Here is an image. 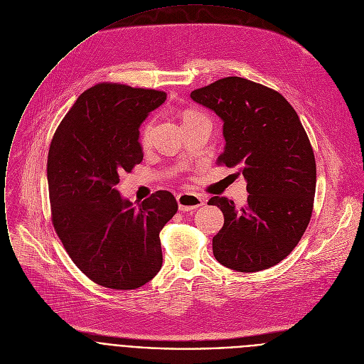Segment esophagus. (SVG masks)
<instances>
[{
	"label": "esophagus",
	"instance_id": "esophagus-1",
	"mask_svg": "<svg viewBox=\"0 0 364 364\" xmlns=\"http://www.w3.org/2000/svg\"><path fill=\"white\" fill-rule=\"evenodd\" d=\"M176 200H178V206H179L181 210H192V209L199 208L205 203V199L202 196L191 193V192L179 193Z\"/></svg>",
	"mask_w": 364,
	"mask_h": 364
}]
</instances>
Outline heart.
Masks as SVG:
<instances>
[{
  "instance_id": "1",
  "label": "heart",
  "mask_w": 364,
  "mask_h": 364,
  "mask_svg": "<svg viewBox=\"0 0 364 364\" xmlns=\"http://www.w3.org/2000/svg\"><path fill=\"white\" fill-rule=\"evenodd\" d=\"M193 116H198V114L193 113V112H188V113L185 114V120L189 119V117H193ZM152 130H154V123H152V122H148L146 124H144V127H143V130H141V141H143V143L149 141V139H151V136H152Z\"/></svg>"
}]
</instances>
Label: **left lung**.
I'll list each match as a JSON object with an SVG mask.
<instances>
[{"instance_id":"1","label":"left lung","mask_w":364,"mask_h":364,"mask_svg":"<svg viewBox=\"0 0 364 364\" xmlns=\"http://www.w3.org/2000/svg\"><path fill=\"white\" fill-rule=\"evenodd\" d=\"M191 99L224 122L218 162L237 168L250 193L242 206L225 196L209 199L224 213L213 255L238 272L267 269L296 248L310 223L316 159L309 136L278 92L242 77L218 80Z\"/></svg>"}]
</instances>
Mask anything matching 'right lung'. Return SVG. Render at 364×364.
I'll list each match as a JSON object with an SVG mask.
<instances>
[{"label":"right lung","mask_w":364,"mask_h":364,"mask_svg":"<svg viewBox=\"0 0 364 364\" xmlns=\"http://www.w3.org/2000/svg\"><path fill=\"white\" fill-rule=\"evenodd\" d=\"M165 100V92L96 85L79 96L50 144L54 230L77 268L107 288H139L162 267L159 232L176 199L158 191L133 205L116 185L143 161L139 127Z\"/></svg>","instance_id":"right-lung-1"}]
</instances>
